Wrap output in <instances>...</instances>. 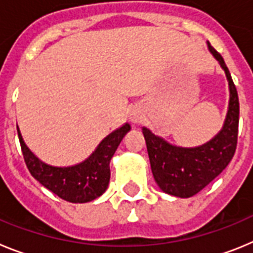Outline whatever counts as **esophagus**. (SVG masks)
<instances>
[{
	"label": "esophagus",
	"mask_w": 253,
	"mask_h": 253,
	"mask_svg": "<svg viewBox=\"0 0 253 253\" xmlns=\"http://www.w3.org/2000/svg\"><path fill=\"white\" fill-rule=\"evenodd\" d=\"M130 120L133 123H135V124H138V123L142 122V115H140L139 111H131L130 114Z\"/></svg>",
	"instance_id": "1"
}]
</instances>
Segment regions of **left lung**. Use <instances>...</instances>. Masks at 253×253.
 Listing matches in <instances>:
<instances>
[{
  "label": "left lung",
  "instance_id": "obj_1",
  "mask_svg": "<svg viewBox=\"0 0 253 253\" xmlns=\"http://www.w3.org/2000/svg\"><path fill=\"white\" fill-rule=\"evenodd\" d=\"M208 46L224 69L231 92L227 119L220 133L204 146L180 148L143 128L154 180L162 191L178 198H190L202 191L228 166L237 148L240 122L238 93L223 57L210 43Z\"/></svg>",
  "mask_w": 253,
  "mask_h": 253
}]
</instances>
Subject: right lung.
Instances as JSON below:
<instances>
[{
	"mask_svg": "<svg viewBox=\"0 0 253 253\" xmlns=\"http://www.w3.org/2000/svg\"><path fill=\"white\" fill-rule=\"evenodd\" d=\"M129 130L130 125L125 124L109 134L84 162L72 167H53L43 163L25 146L19 128L17 134L26 167L33 177L66 202L87 203L105 193L110 180L109 163Z\"/></svg>",
	"mask_w": 253,
	"mask_h": 253,
	"instance_id": "obj_1",
	"label": "right lung"
}]
</instances>
